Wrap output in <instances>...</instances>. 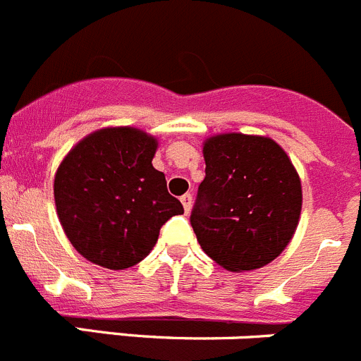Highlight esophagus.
<instances>
[{"instance_id": "esophagus-1", "label": "esophagus", "mask_w": 361, "mask_h": 361, "mask_svg": "<svg viewBox=\"0 0 361 361\" xmlns=\"http://www.w3.org/2000/svg\"><path fill=\"white\" fill-rule=\"evenodd\" d=\"M180 202H183L184 211H186V213H190V211H191V204H193V197H191L190 193L183 195V197H180Z\"/></svg>"}]
</instances>
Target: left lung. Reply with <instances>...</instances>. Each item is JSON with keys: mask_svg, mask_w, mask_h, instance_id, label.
Masks as SVG:
<instances>
[{"mask_svg": "<svg viewBox=\"0 0 361 361\" xmlns=\"http://www.w3.org/2000/svg\"><path fill=\"white\" fill-rule=\"evenodd\" d=\"M191 227L204 252L231 272L276 259L297 229L302 188L286 152L270 137L213 135Z\"/></svg>", "mask_w": 361, "mask_h": 361, "instance_id": "obj_1", "label": "left lung"}]
</instances>
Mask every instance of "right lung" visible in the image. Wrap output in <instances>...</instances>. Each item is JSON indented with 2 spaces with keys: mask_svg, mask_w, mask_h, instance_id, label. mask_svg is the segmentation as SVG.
Returning a JSON list of instances; mask_svg holds the SVG:
<instances>
[{
  "mask_svg": "<svg viewBox=\"0 0 361 361\" xmlns=\"http://www.w3.org/2000/svg\"><path fill=\"white\" fill-rule=\"evenodd\" d=\"M157 140L132 127L85 135L59 166L53 195L71 245L111 270L134 267L150 254L161 227L184 207L152 166Z\"/></svg>",
  "mask_w": 361,
  "mask_h": 361,
  "instance_id": "1",
  "label": "right lung"
}]
</instances>
